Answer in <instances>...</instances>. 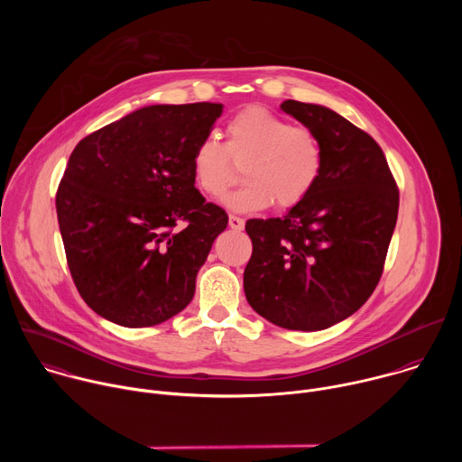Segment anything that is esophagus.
<instances>
[{"instance_id":"esophagus-1","label":"esophagus","mask_w":462,"mask_h":462,"mask_svg":"<svg viewBox=\"0 0 462 462\" xmlns=\"http://www.w3.org/2000/svg\"><path fill=\"white\" fill-rule=\"evenodd\" d=\"M228 225H230V228H232V230H243V226H245V219H243V217H239V216L230 214V217H228Z\"/></svg>"}]
</instances>
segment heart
Here are the masks:
<instances>
[{
  "label": "heart",
  "instance_id": "1",
  "mask_svg": "<svg viewBox=\"0 0 462 462\" xmlns=\"http://www.w3.org/2000/svg\"><path fill=\"white\" fill-rule=\"evenodd\" d=\"M325 166L319 135L263 106H246L225 125V144L205 139L191 155V177L205 195L219 197L243 168L245 184L225 197L232 210L274 205L291 210L316 188Z\"/></svg>",
  "mask_w": 462,
  "mask_h": 462
}]
</instances>
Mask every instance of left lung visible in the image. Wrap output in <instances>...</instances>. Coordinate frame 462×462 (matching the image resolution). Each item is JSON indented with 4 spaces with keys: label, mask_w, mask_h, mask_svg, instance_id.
Masks as SVG:
<instances>
[{
    "label": "left lung",
    "mask_w": 462,
    "mask_h": 462,
    "mask_svg": "<svg viewBox=\"0 0 462 462\" xmlns=\"http://www.w3.org/2000/svg\"><path fill=\"white\" fill-rule=\"evenodd\" d=\"M312 127L323 173L285 217L248 219L252 255L243 285L250 307L292 331H319L356 312L376 289L399 216V186L378 143L342 115L285 100Z\"/></svg>",
    "instance_id": "1"
}]
</instances>
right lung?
Listing matches in <instances>:
<instances>
[{"instance_id": "right-lung-1", "label": "right lung", "mask_w": 462, "mask_h": 462, "mask_svg": "<svg viewBox=\"0 0 462 462\" xmlns=\"http://www.w3.org/2000/svg\"><path fill=\"white\" fill-rule=\"evenodd\" d=\"M221 104L150 106L82 139L58 184L65 257L82 300L124 327H152L193 298L226 212L207 203L191 155Z\"/></svg>"}]
</instances>
